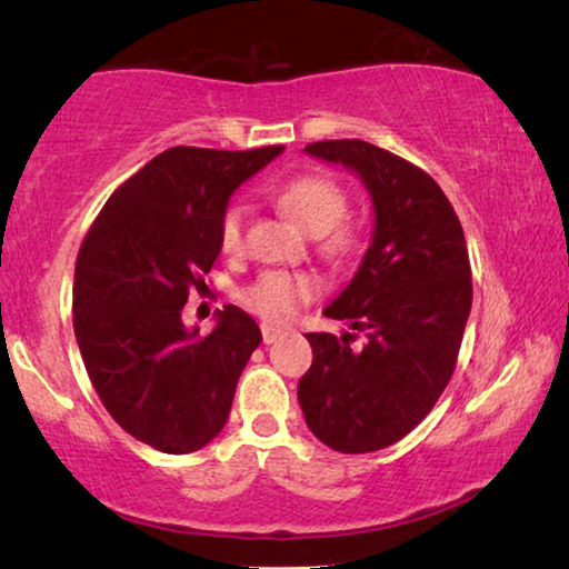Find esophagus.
<instances>
[{
	"label": "esophagus",
	"instance_id": "1",
	"mask_svg": "<svg viewBox=\"0 0 569 569\" xmlns=\"http://www.w3.org/2000/svg\"><path fill=\"white\" fill-rule=\"evenodd\" d=\"M261 333H263V343H273L276 339H281V329H276V326H271V323H263L261 326Z\"/></svg>",
	"mask_w": 569,
	"mask_h": 569
}]
</instances>
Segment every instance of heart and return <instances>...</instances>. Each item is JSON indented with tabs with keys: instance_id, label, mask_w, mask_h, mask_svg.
<instances>
[{
	"instance_id": "b5f03b06",
	"label": "heart",
	"mask_w": 569,
	"mask_h": 569,
	"mask_svg": "<svg viewBox=\"0 0 569 569\" xmlns=\"http://www.w3.org/2000/svg\"><path fill=\"white\" fill-rule=\"evenodd\" d=\"M276 203L308 236L319 238V253L333 266L351 263L366 246V230L356 220H346L349 196L339 180L323 172H301L286 180L276 192ZM246 210L228 206L218 220V240L226 253L243 243ZM321 286L308 273L266 271L243 288L240 301L250 313L268 323H286L319 296Z\"/></svg>"
}]
</instances>
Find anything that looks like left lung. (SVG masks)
I'll return each instance as SVG.
<instances>
[{"mask_svg":"<svg viewBox=\"0 0 569 569\" xmlns=\"http://www.w3.org/2000/svg\"><path fill=\"white\" fill-rule=\"evenodd\" d=\"M316 158L356 170L371 190L373 243L326 308L356 333H306L313 363L298 381L308 429L341 455L397 445L435 409L455 373L471 308L465 230L437 180L363 140H319Z\"/></svg>","mask_w":569,"mask_h":569,"instance_id":"obj_1","label":"left lung"}]
</instances>
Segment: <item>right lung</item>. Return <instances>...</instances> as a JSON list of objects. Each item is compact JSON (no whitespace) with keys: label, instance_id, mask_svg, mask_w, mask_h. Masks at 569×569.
Returning a JSON list of instances; mask_svg holds the SVG:
<instances>
[{"label":"right lung","instance_id":"obj_1","mask_svg":"<svg viewBox=\"0 0 569 569\" xmlns=\"http://www.w3.org/2000/svg\"><path fill=\"white\" fill-rule=\"evenodd\" d=\"M281 150L160 152L112 192L77 253L72 326L88 377L110 417L166 455L206 447L226 427L240 371L261 343L238 306H226L203 339L180 316L220 253L230 192Z\"/></svg>","mask_w":569,"mask_h":569}]
</instances>
